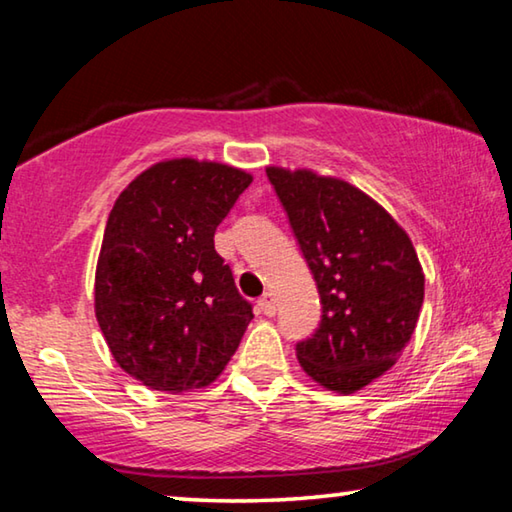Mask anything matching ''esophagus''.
I'll list each match as a JSON object with an SVG mask.
<instances>
[{"label":"esophagus","instance_id":"obj_1","mask_svg":"<svg viewBox=\"0 0 512 512\" xmlns=\"http://www.w3.org/2000/svg\"><path fill=\"white\" fill-rule=\"evenodd\" d=\"M259 309L264 311L266 316H275V298H273V293H264L262 298H259Z\"/></svg>","mask_w":512,"mask_h":512}]
</instances>
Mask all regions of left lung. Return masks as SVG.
<instances>
[{
    "label": "left lung",
    "instance_id": "left-lung-1",
    "mask_svg": "<svg viewBox=\"0 0 512 512\" xmlns=\"http://www.w3.org/2000/svg\"><path fill=\"white\" fill-rule=\"evenodd\" d=\"M320 293L323 316L296 345L302 370L350 395L395 366L418 325L424 273L406 232L345 180L268 167Z\"/></svg>",
    "mask_w": 512,
    "mask_h": 512
}]
</instances>
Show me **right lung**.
<instances>
[{
	"label": "right lung",
	"mask_w": 512,
	"mask_h": 512,
	"mask_svg": "<svg viewBox=\"0 0 512 512\" xmlns=\"http://www.w3.org/2000/svg\"><path fill=\"white\" fill-rule=\"evenodd\" d=\"M253 176L176 158L142 171L112 205L94 277V314L117 366L153 391L221 375L253 320L214 232Z\"/></svg>",
	"instance_id": "1"
}]
</instances>
